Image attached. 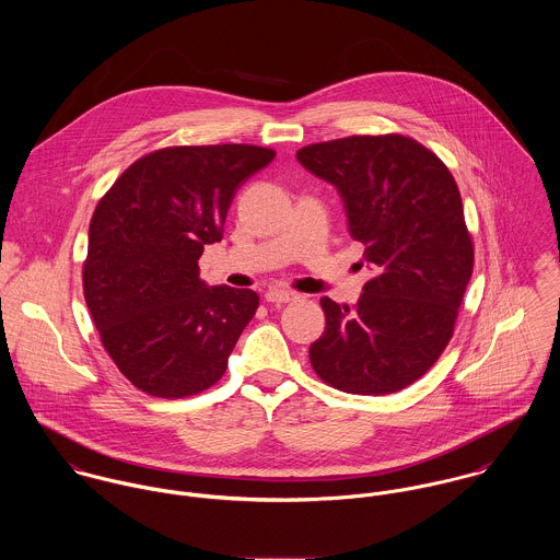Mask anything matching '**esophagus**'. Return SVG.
I'll return each mask as SVG.
<instances>
[{"label":"esophagus","instance_id":"34e87169","mask_svg":"<svg viewBox=\"0 0 560 560\" xmlns=\"http://www.w3.org/2000/svg\"><path fill=\"white\" fill-rule=\"evenodd\" d=\"M265 298H267V302H269V304H289V302L300 300V295H298V293H293V291H284V289H269V291L265 293Z\"/></svg>","mask_w":560,"mask_h":560}]
</instances>
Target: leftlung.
Segmentation results:
<instances>
[{
  "instance_id": "left-lung-1",
  "label": "left lung",
  "mask_w": 560,
  "mask_h": 560,
  "mask_svg": "<svg viewBox=\"0 0 560 560\" xmlns=\"http://www.w3.org/2000/svg\"><path fill=\"white\" fill-rule=\"evenodd\" d=\"M298 160L338 189L349 233L375 267L353 308L320 298L325 331L311 364L349 395L399 393L451 342L472 276L459 187L444 161L399 133L311 144Z\"/></svg>"
}]
</instances>
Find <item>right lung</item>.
I'll list each match as a JSON object with an SVG mask.
<instances>
[{"mask_svg":"<svg viewBox=\"0 0 560 560\" xmlns=\"http://www.w3.org/2000/svg\"><path fill=\"white\" fill-rule=\"evenodd\" d=\"M276 151L167 147L133 161L98 200L83 298L118 371L142 393L183 399L215 386L258 308L252 289L207 287L198 258Z\"/></svg>","mask_w":560,"mask_h":560,"instance_id":"right-lung-1","label":"right lung"}]
</instances>
